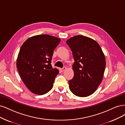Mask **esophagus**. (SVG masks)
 <instances>
[{"label": "esophagus", "mask_w": 125, "mask_h": 125, "mask_svg": "<svg viewBox=\"0 0 125 125\" xmlns=\"http://www.w3.org/2000/svg\"><path fill=\"white\" fill-rule=\"evenodd\" d=\"M66 69V67H63L62 68H61V71L62 72H64Z\"/></svg>", "instance_id": "esophagus-1"}]
</instances>
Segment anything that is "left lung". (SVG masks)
Here are the masks:
<instances>
[{"label": "left lung", "instance_id": "1", "mask_svg": "<svg viewBox=\"0 0 125 125\" xmlns=\"http://www.w3.org/2000/svg\"><path fill=\"white\" fill-rule=\"evenodd\" d=\"M66 43L73 53L74 76L68 81L71 92L76 96L86 97L95 91L101 83L105 68V58L101 48L93 39L77 35Z\"/></svg>", "mask_w": 125, "mask_h": 125}]
</instances>
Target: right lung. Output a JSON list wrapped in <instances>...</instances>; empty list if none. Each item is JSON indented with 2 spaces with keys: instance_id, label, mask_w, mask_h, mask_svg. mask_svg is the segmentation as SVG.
<instances>
[{
  "instance_id": "1",
  "label": "right lung",
  "mask_w": 125,
  "mask_h": 125,
  "mask_svg": "<svg viewBox=\"0 0 125 125\" xmlns=\"http://www.w3.org/2000/svg\"><path fill=\"white\" fill-rule=\"evenodd\" d=\"M60 42V38L49 35H35L20 48L17 67L22 81L33 94H46L53 87L59 70L52 67L51 59Z\"/></svg>"
}]
</instances>
